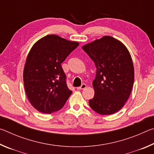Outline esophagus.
<instances>
[{
	"instance_id": "34e87169",
	"label": "esophagus",
	"mask_w": 154,
	"mask_h": 154,
	"mask_svg": "<svg viewBox=\"0 0 154 154\" xmlns=\"http://www.w3.org/2000/svg\"><path fill=\"white\" fill-rule=\"evenodd\" d=\"M85 88H86V85H85V83H83V84L81 85L80 87L77 88V90H83V89H85Z\"/></svg>"
}]
</instances>
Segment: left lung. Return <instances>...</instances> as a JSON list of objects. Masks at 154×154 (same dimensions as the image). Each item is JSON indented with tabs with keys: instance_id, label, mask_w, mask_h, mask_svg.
Wrapping results in <instances>:
<instances>
[{
	"instance_id": "obj_1",
	"label": "left lung",
	"mask_w": 154,
	"mask_h": 154,
	"mask_svg": "<svg viewBox=\"0 0 154 154\" xmlns=\"http://www.w3.org/2000/svg\"><path fill=\"white\" fill-rule=\"evenodd\" d=\"M82 49L96 68L92 82L94 96L89 100L90 107L100 115L116 113L124 106L133 86L134 70L129 51L111 36L85 44Z\"/></svg>"
}]
</instances>
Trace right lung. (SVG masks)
<instances>
[{
	"instance_id": "obj_1",
	"label": "right lung",
	"mask_w": 154,
	"mask_h": 154,
	"mask_svg": "<svg viewBox=\"0 0 154 154\" xmlns=\"http://www.w3.org/2000/svg\"><path fill=\"white\" fill-rule=\"evenodd\" d=\"M79 45L77 41L49 35L30 49L23 79L28 100L37 111L47 114L58 111L71 96L61 63Z\"/></svg>"
}]
</instances>
